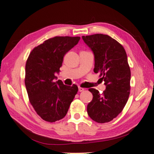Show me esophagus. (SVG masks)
I'll list each match as a JSON object with an SVG mask.
<instances>
[{
    "instance_id": "1",
    "label": "esophagus",
    "mask_w": 154,
    "mask_h": 154,
    "mask_svg": "<svg viewBox=\"0 0 154 154\" xmlns=\"http://www.w3.org/2000/svg\"><path fill=\"white\" fill-rule=\"evenodd\" d=\"M84 90H85V88H82V87H79V92H82V91H84Z\"/></svg>"
}]
</instances>
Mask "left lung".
Listing matches in <instances>:
<instances>
[{
    "instance_id": "left-lung-1",
    "label": "left lung",
    "mask_w": 154,
    "mask_h": 154,
    "mask_svg": "<svg viewBox=\"0 0 154 154\" xmlns=\"http://www.w3.org/2000/svg\"><path fill=\"white\" fill-rule=\"evenodd\" d=\"M95 57L94 72L99 73L106 90L101 94L89 88L93 99L87 106L91 119L98 123L110 122L122 111L130 94L131 69L125 48L108 35L83 36Z\"/></svg>"
}]
</instances>
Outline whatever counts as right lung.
Segmentation results:
<instances>
[{"mask_svg": "<svg viewBox=\"0 0 154 154\" xmlns=\"http://www.w3.org/2000/svg\"><path fill=\"white\" fill-rule=\"evenodd\" d=\"M80 37L55 36L35 47L26 64L25 85L29 102L37 114L47 122H54L63 118L79 88L54 82L59 74L63 59Z\"/></svg>", "mask_w": 154, "mask_h": 154, "instance_id": "right-lung-1", "label": "right lung"}]
</instances>
